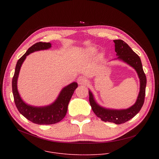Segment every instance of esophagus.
I'll list each match as a JSON object with an SVG mask.
<instances>
[{
    "label": "esophagus",
    "mask_w": 159,
    "mask_h": 159,
    "mask_svg": "<svg viewBox=\"0 0 159 159\" xmlns=\"http://www.w3.org/2000/svg\"><path fill=\"white\" fill-rule=\"evenodd\" d=\"M77 82L80 85H83V84H85L87 82V80H86V77H83V76H80V77H78Z\"/></svg>",
    "instance_id": "obj_1"
}]
</instances>
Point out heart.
<instances>
[{
	"mask_svg": "<svg viewBox=\"0 0 159 159\" xmlns=\"http://www.w3.org/2000/svg\"><path fill=\"white\" fill-rule=\"evenodd\" d=\"M95 49L94 48H90L88 49V52H89V53H91V52H95Z\"/></svg>",
	"mask_w": 159,
	"mask_h": 159,
	"instance_id": "heart-1",
	"label": "heart"
}]
</instances>
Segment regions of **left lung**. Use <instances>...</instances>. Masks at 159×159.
<instances>
[{"mask_svg":"<svg viewBox=\"0 0 159 159\" xmlns=\"http://www.w3.org/2000/svg\"><path fill=\"white\" fill-rule=\"evenodd\" d=\"M113 42L115 48V51L117 56L115 60H119L129 65L136 71L138 75L140 80V90L136 102L127 109L116 110L106 108L97 102L93 93L89 89V100L93 111L102 121L120 124L134 117L143 107L146 93V77L139 55L122 40H114Z\"/></svg>","mask_w":159,"mask_h":159,"instance_id":"8db88e82","label":"left lung"}]
</instances>
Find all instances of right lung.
I'll return each instance as SVG.
<instances>
[{
    "instance_id": "1",
    "label": "right lung",
    "mask_w": 159,
    "mask_h": 159,
    "mask_svg": "<svg viewBox=\"0 0 159 159\" xmlns=\"http://www.w3.org/2000/svg\"><path fill=\"white\" fill-rule=\"evenodd\" d=\"M52 47L49 43H37L31 46L16 64L14 76L12 79V91L15 104L19 111L24 117L31 122L40 125L53 124L60 122L66 116L68 106L74 91L78 87L76 82L64 87L55 101L49 105L44 106H34L26 104L20 96L17 88V80L21 66L30 53L40 50L48 49Z\"/></svg>"
}]
</instances>
